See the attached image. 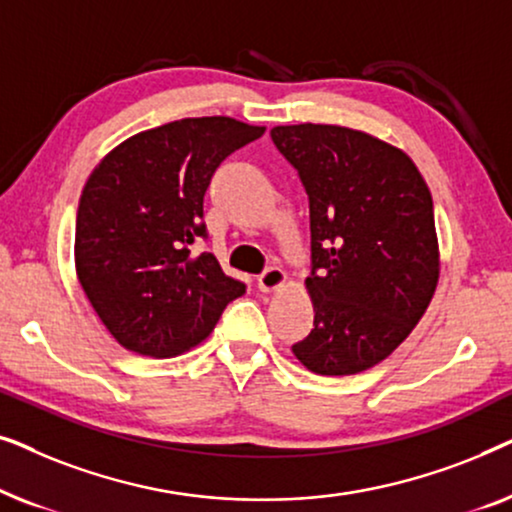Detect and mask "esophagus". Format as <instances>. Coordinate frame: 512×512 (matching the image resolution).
I'll return each instance as SVG.
<instances>
[{
  "label": "esophagus",
  "mask_w": 512,
  "mask_h": 512,
  "mask_svg": "<svg viewBox=\"0 0 512 512\" xmlns=\"http://www.w3.org/2000/svg\"><path fill=\"white\" fill-rule=\"evenodd\" d=\"M286 284V272L282 268H268L263 275H258V289L263 293L277 291Z\"/></svg>",
  "instance_id": "obj_1"
}]
</instances>
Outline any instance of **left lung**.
Returning <instances> with one entry per match:
<instances>
[{"label":"left lung","mask_w":512,"mask_h":512,"mask_svg":"<svg viewBox=\"0 0 512 512\" xmlns=\"http://www.w3.org/2000/svg\"><path fill=\"white\" fill-rule=\"evenodd\" d=\"M270 137L310 198L314 328L293 354L317 375L387 359L424 317L440 258L433 200L408 153L342 125H277Z\"/></svg>","instance_id":"left-lung-1"}]
</instances>
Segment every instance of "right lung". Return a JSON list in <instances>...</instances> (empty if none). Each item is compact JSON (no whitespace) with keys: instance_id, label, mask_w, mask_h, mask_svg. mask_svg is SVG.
I'll return each mask as SVG.
<instances>
[{"instance_id":"1","label":"right lung","mask_w":512,"mask_h":512,"mask_svg":"<svg viewBox=\"0 0 512 512\" xmlns=\"http://www.w3.org/2000/svg\"><path fill=\"white\" fill-rule=\"evenodd\" d=\"M265 132L228 116L181 118L125 139L83 186L74 261L118 345L170 359L200 345L247 286L209 251L202 200L223 160Z\"/></svg>"}]
</instances>
